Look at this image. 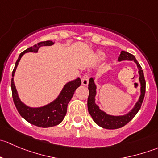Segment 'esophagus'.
Segmentation results:
<instances>
[{"instance_id":"1","label":"esophagus","mask_w":158,"mask_h":158,"mask_svg":"<svg viewBox=\"0 0 158 158\" xmlns=\"http://www.w3.org/2000/svg\"><path fill=\"white\" fill-rule=\"evenodd\" d=\"M89 73H85L82 77V84L83 85H87L89 84Z\"/></svg>"}]
</instances>
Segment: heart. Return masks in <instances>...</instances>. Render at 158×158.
Returning a JSON list of instances; mask_svg holds the SVG:
<instances>
[{
	"label": "heart",
	"mask_w": 158,
	"mask_h": 158,
	"mask_svg": "<svg viewBox=\"0 0 158 158\" xmlns=\"http://www.w3.org/2000/svg\"><path fill=\"white\" fill-rule=\"evenodd\" d=\"M98 56H99L100 58H103V57H104V54H103L102 52H99V53H98Z\"/></svg>",
	"instance_id": "b5f03b06"
}]
</instances>
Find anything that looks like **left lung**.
Masks as SVG:
<instances>
[{"label": "left lung", "instance_id": "1", "mask_svg": "<svg viewBox=\"0 0 158 158\" xmlns=\"http://www.w3.org/2000/svg\"><path fill=\"white\" fill-rule=\"evenodd\" d=\"M122 60H132L135 62L138 68V73H139L140 77L139 81L141 82V96H140L139 100L136 105L135 106L134 109L128 113L123 116H112L107 114L99 109L98 106L95 103V96L96 94V86L94 83V80L92 78L89 79V95L88 97V110L90 115L92 116L94 122L99 125L100 127L106 129H117L120 128L122 127L125 126V125L128 123L138 112L142 105L143 100H144V95H145V87L146 82L144 79V72H143L142 68L140 66L139 63L137 61L135 57L132 54L129 53L125 51H122L120 56L118 57V61H122Z\"/></svg>", "mask_w": 158, "mask_h": 158}]
</instances>
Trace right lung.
<instances>
[{"instance_id":"1","label":"right lung","mask_w":158,"mask_h":158,"mask_svg":"<svg viewBox=\"0 0 158 158\" xmlns=\"http://www.w3.org/2000/svg\"><path fill=\"white\" fill-rule=\"evenodd\" d=\"M52 44H53V42H52L51 40L43 41V42L38 43L37 44H35L33 47H30L25 49L19 56L15 63L14 69L12 72V79H11L12 97L14 105H15L19 114L30 124L36 125V126L41 127V128H49V127L55 126V125L61 123L65 115L66 114L68 104L71 100L75 91L81 85V79L78 78L74 81H71V82L66 83L63 87L58 98L55 101L51 102L50 104L47 105L44 107L33 109V108H30L25 106L19 98L17 89L14 85V76L19 61L23 54L28 52H36L38 49L42 46H51Z\"/></svg>"}]
</instances>
